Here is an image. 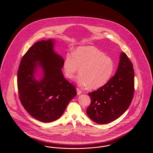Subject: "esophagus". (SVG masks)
I'll list each match as a JSON object with an SVG mask.
<instances>
[{"label": "esophagus", "instance_id": "obj_1", "mask_svg": "<svg viewBox=\"0 0 153 153\" xmlns=\"http://www.w3.org/2000/svg\"><path fill=\"white\" fill-rule=\"evenodd\" d=\"M76 90H77V95H80L81 94L82 92L80 91V89H79V88H76Z\"/></svg>", "mask_w": 153, "mask_h": 153}]
</instances>
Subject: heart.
Listing matches in <instances>:
<instances>
[{"label": "heart", "instance_id": "heart-1", "mask_svg": "<svg viewBox=\"0 0 153 153\" xmlns=\"http://www.w3.org/2000/svg\"><path fill=\"white\" fill-rule=\"evenodd\" d=\"M76 78L82 87L94 89L105 85L112 76L115 66L113 60L94 46H80L73 53H68L63 62L66 76L72 79L79 71Z\"/></svg>", "mask_w": 153, "mask_h": 153}]
</instances>
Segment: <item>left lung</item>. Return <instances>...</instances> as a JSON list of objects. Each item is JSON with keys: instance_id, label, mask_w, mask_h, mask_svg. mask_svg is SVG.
<instances>
[{"instance_id": "obj_1", "label": "left lung", "mask_w": 153, "mask_h": 153, "mask_svg": "<svg viewBox=\"0 0 153 153\" xmlns=\"http://www.w3.org/2000/svg\"><path fill=\"white\" fill-rule=\"evenodd\" d=\"M119 59L115 75L104 85L88 94L91 103L87 114L96 123L115 120L127 111L132 102L134 91L133 65L124 52Z\"/></svg>"}]
</instances>
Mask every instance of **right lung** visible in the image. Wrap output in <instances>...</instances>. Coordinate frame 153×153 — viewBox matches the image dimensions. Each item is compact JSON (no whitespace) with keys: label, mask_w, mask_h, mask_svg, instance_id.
Masks as SVG:
<instances>
[{"label":"right lung","mask_w":153,"mask_h":153,"mask_svg":"<svg viewBox=\"0 0 153 153\" xmlns=\"http://www.w3.org/2000/svg\"><path fill=\"white\" fill-rule=\"evenodd\" d=\"M55 43L49 39L34 44L23 56L18 71L22 105L31 117L44 123L59 119L77 95L63 75L64 59L54 51Z\"/></svg>","instance_id":"1"}]
</instances>
